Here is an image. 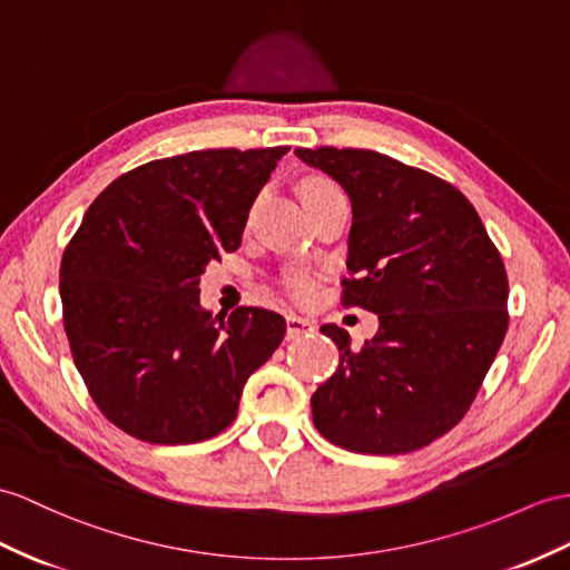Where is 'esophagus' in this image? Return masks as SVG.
I'll use <instances>...</instances> for the list:
<instances>
[{"instance_id": "34e87169", "label": "esophagus", "mask_w": 570, "mask_h": 570, "mask_svg": "<svg viewBox=\"0 0 570 570\" xmlns=\"http://www.w3.org/2000/svg\"><path fill=\"white\" fill-rule=\"evenodd\" d=\"M314 328H316L314 318L297 316V314H287V336H289V338L302 336V333H309V331H314Z\"/></svg>"}]
</instances>
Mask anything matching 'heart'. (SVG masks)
I'll return each instance as SVG.
<instances>
[{"mask_svg":"<svg viewBox=\"0 0 570 570\" xmlns=\"http://www.w3.org/2000/svg\"><path fill=\"white\" fill-rule=\"evenodd\" d=\"M331 186L333 184L326 178H312V180H307V184H304L302 196H304V193H316V190H324V188H331ZM283 283H285V289L289 293V297H295L299 302H307V299L314 297L316 283H314V277L309 273L293 271V273L285 275Z\"/></svg>","mask_w":570,"mask_h":570,"instance_id":"heart-1","label":"heart"}]
</instances>
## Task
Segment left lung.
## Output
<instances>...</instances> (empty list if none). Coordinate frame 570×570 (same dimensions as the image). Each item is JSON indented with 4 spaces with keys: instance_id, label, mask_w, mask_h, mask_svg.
Listing matches in <instances>:
<instances>
[{
    "instance_id": "left-lung-1",
    "label": "left lung",
    "mask_w": 570,
    "mask_h": 570,
    "mask_svg": "<svg viewBox=\"0 0 570 570\" xmlns=\"http://www.w3.org/2000/svg\"><path fill=\"white\" fill-rule=\"evenodd\" d=\"M353 205L345 307L380 316L363 348L324 324L338 370L312 396L318 433L360 454H406L464 419L508 331V275L481 217L433 174L372 149L297 147Z\"/></svg>"
}]
</instances>
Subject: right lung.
Segmentation results:
<instances>
[{"label": "right lung", "mask_w": 570, "mask_h": 570, "mask_svg": "<svg viewBox=\"0 0 570 570\" xmlns=\"http://www.w3.org/2000/svg\"><path fill=\"white\" fill-rule=\"evenodd\" d=\"M289 147L198 149L118 176L60 266L75 365L106 419L151 445H190L237 419L285 318L200 307V275L237 252L248 210Z\"/></svg>", "instance_id": "right-lung-1"}]
</instances>
